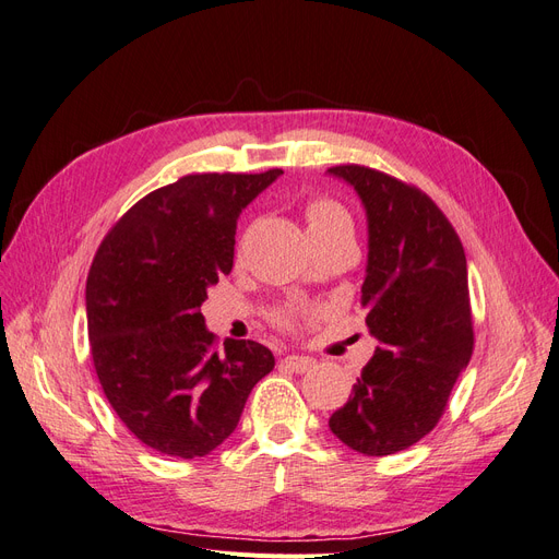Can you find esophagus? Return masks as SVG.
I'll use <instances>...</instances> for the list:
<instances>
[{
	"mask_svg": "<svg viewBox=\"0 0 559 559\" xmlns=\"http://www.w3.org/2000/svg\"><path fill=\"white\" fill-rule=\"evenodd\" d=\"M284 366L296 370V373H308L310 368H314V359L298 357V354H289V357H284Z\"/></svg>",
	"mask_w": 559,
	"mask_h": 559,
	"instance_id": "1",
	"label": "esophagus"
}]
</instances>
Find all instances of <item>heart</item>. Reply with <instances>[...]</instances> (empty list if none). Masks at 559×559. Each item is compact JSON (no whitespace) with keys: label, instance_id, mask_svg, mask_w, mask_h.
<instances>
[{"label":"heart","instance_id":"obj_1","mask_svg":"<svg viewBox=\"0 0 559 559\" xmlns=\"http://www.w3.org/2000/svg\"><path fill=\"white\" fill-rule=\"evenodd\" d=\"M306 218H308V230L312 240H324V238H333V235L352 233L349 214L337 205V202L326 198L312 200L306 210ZM282 321H292V317L284 314Z\"/></svg>","mask_w":559,"mask_h":559}]
</instances>
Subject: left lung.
<instances>
[{"mask_svg":"<svg viewBox=\"0 0 559 559\" xmlns=\"http://www.w3.org/2000/svg\"><path fill=\"white\" fill-rule=\"evenodd\" d=\"M329 175L349 183L366 210L361 306L378 337L373 359L329 427L347 448L384 456L436 427L468 366L466 257L445 214L415 186L361 165H337Z\"/></svg>","mask_w":559,"mask_h":559,"instance_id":"1","label":"left lung"}]
</instances>
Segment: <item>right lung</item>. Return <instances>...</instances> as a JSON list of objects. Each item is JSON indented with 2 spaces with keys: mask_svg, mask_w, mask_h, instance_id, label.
Listing matches in <instances>:
<instances>
[{
  "mask_svg": "<svg viewBox=\"0 0 559 559\" xmlns=\"http://www.w3.org/2000/svg\"><path fill=\"white\" fill-rule=\"evenodd\" d=\"M280 175L181 177L130 207L95 253L86 319L97 380L123 425L163 454L195 460L222 445L275 368L261 343L214 349L200 306L233 270L242 210Z\"/></svg>",
  "mask_w": 559,
  "mask_h": 559,
  "instance_id": "right-lung-1",
  "label": "right lung"
}]
</instances>
